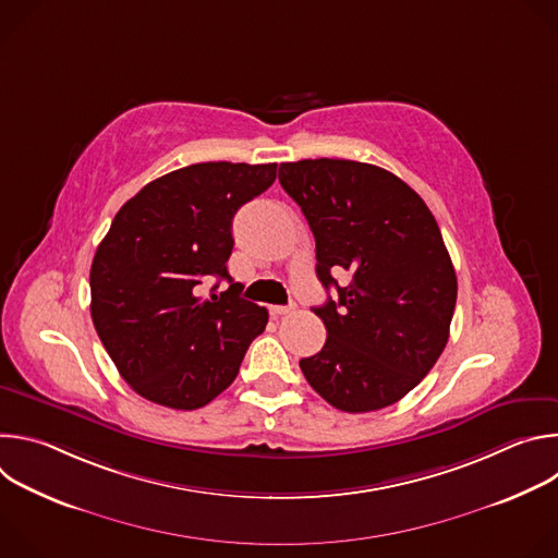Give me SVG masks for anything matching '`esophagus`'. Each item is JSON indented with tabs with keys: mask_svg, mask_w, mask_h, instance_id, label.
Masks as SVG:
<instances>
[{
	"mask_svg": "<svg viewBox=\"0 0 558 558\" xmlns=\"http://www.w3.org/2000/svg\"><path fill=\"white\" fill-rule=\"evenodd\" d=\"M291 311H293V306H282V304L269 306V313H271V315H289Z\"/></svg>",
	"mask_w": 558,
	"mask_h": 558,
	"instance_id": "esophagus-1",
	"label": "esophagus"
}]
</instances>
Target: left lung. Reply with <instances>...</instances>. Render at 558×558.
<instances>
[{"instance_id": "obj_1", "label": "left lung", "mask_w": 558, "mask_h": 558, "mask_svg": "<svg viewBox=\"0 0 558 558\" xmlns=\"http://www.w3.org/2000/svg\"><path fill=\"white\" fill-rule=\"evenodd\" d=\"M278 179L313 231L317 278L338 291L313 308L327 342L300 360L306 381L344 413L400 402L439 360L457 302L435 216L402 179L368 163L304 158L280 163Z\"/></svg>"}]
</instances>
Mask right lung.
I'll list each match as a JSON object with an SVG mask.
<instances>
[{"label": "right lung", "mask_w": 558, "mask_h": 558, "mask_svg": "<svg viewBox=\"0 0 558 558\" xmlns=\"http://www.w3.org/2000/svg\"><path fill=\"white\" fill-rule=\"evenodd\" d=\"M276 168L187 166L117 211L93 260L90 313L121 377L145 400L177 411L209 404L265 331L267 308L241 298L227 260L233 214L271 187ZM214 279L230 287L205 292Z\"/></svg>", "instance_id": "obj_1"}]
</instances>
